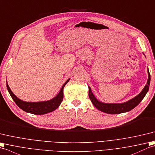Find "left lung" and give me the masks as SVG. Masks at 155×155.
<instances>
[{"label": "left lung", "mask_w": 155, "mask_h": 155, "mask_svg": "<svg viewBox=\"0 0 155 155\" xmlns=\"http://www.w3.org/2000/svg\"><path fill=\"white\" fill-rule=\"evenodd\" d=\"M147 71L149 78H148V80L145 87L143 88L142 91L139 95H137L135 97L129 101L121 103V104H106V103L101 102L97 100V98L95 97V95L91 91V87L88 86L89 99L91 101L93 105L98 110L102 112L108 113V114H119V113L128 112L139 104V103L143 100L147 93L149 91L150 82V75L149 69Z\"/></svg>", "instance_id": "1"}]
</instances>
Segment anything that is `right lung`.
<instances>
[{"label": "right lung", "mask_w": 155, "mask_h": 155, "mask_svg": "<svg viewBox=\"0 0 155 155\" xmlns=\"http://www.w3.org/2000/svg\"><path fill=\"white\" fill-rule=\"evenodd\" d=\"M70 80V79H68L65 82L63 86L61 87L60 92L58 93V94L56 97L48 101L39 102H26L17 97L9 87L7 84V80H6V87H7V89L10 96H11L13 100L15 101L16 104L23 111L34 115H44L54 111L60 105L64 98V87Z\"/></svg>", "instance_id": "obj_1"}]
</instances>
